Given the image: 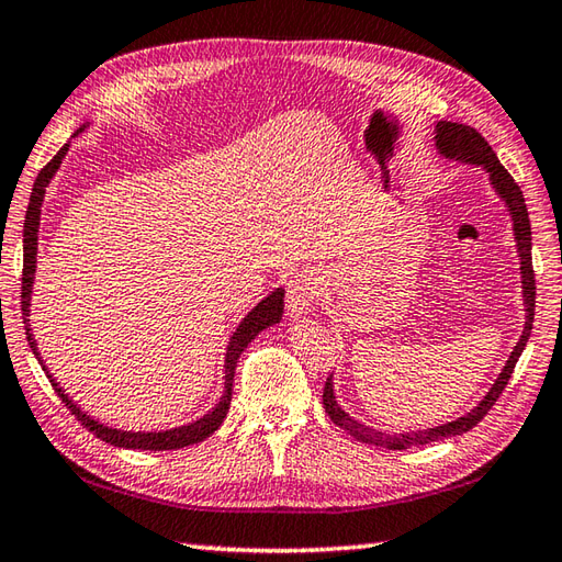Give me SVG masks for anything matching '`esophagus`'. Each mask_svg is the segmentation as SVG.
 Returning <instances> with one entry per match:
<instances>
[{
	"instance_id": "esophagus-1",
	"label": "esophagus",
	"mask_w": 562,
	"mask_h": 562,
	"mask_svg": "<svg viewBox=\"0 0 562 562\" xmlns=\"http://www.w3.org/2000/svg\"><path fill=\"white\" fill-rule=\"evenodd\" d=\"M322 292V278L314 270H302L288 282V314L302 316L312 310Z\"/></svg>"
}]
</instances>
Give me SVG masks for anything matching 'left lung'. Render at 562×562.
Returning a JSON list of instances; mask_svg holds the SVG:
<instances>
[{
    "instance_id": "1",
    "label": "left lung",
    "mask_w": 562,
    "mask_h": 562,
    "mask_svg": "<svg viewBox=\"0 0 562 562\" xmlns=\"http://www.w3.org/2000/svg\"><path fill=\"white\" fill-rule=\"evenodd\" d=\"M436 146L448 158H458V160H465V162L482 165V168L490 172V180L494 184V190H497L502 200L507 202L512 218H514L516 246H519V258H521L526 326H524V334L519 338V344H516L514 353L509 356L507 366H504V370H502V375L497 378V382H494V387L487 392V397L480 402V406H475V409H472L470 414L460 416V419H456V422L436 426V428H428V431L387 436L382 431H375V428H368V426L358 424L356 419H350V416L338 406V402L334 397L331 378H328L326 387H324V409H326L328 416H331V422L344 428V431H348L353 438H358V441H362V443H370V446H378V448H390V450H402V448H414V446L443 441V438L460 436V434L470 431V428H475L482 419H485V414L492 409L494 402L502 397V392H504V387H507V382H509L512 372L516 368V360H519V356L524 353V346H526V340H529L531 328H533L536 278H533V262H531V222H529V212H526L521 187L514 182V178L507 170H504V165L499 162L497 153L490 148V143L482 138V134H477V128L465 126V124H453V121H438V124H436Z\"/></svg>"
}]
</instances>
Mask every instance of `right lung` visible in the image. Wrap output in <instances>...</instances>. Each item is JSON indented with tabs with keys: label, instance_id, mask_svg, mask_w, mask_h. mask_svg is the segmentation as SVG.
I'll return each instance as SVG.
<instances>
[{
	"label": "right lung",
	"instance_id": "obj_1",
	"mask_svg": "<svg viewBox=\"0 0 562 562\" xmlns=\"http://www.w3.org/2000/svg\"><path fill=\"white\" fill-rule=\"evenodd\" d=\"M65 153H68V143L55 153L53 160L48 165H43V170L38 172L36 182H33V192H31V200H29V209H26V222H24V270H21V314H24V324H26V338H29V346L33 350V356L38 358L41 356L36 350V340L31 338V328H29V302H31V284H33V270H36V240H38V218H41V202H43V194H46V184L48 180L55 175V170L60 168V160L65 158ZM282 306H284V292L278 290L272 292L270 296H266L256 310H252L240 326L236 328V334L231 336L228 340V348H226V390H224V397L218 402L212 412H209L204 419L194 422L190 426H180V428H172V431H160V434H128V431H116V428H109L102 426L99 422L90 419V416L82 414L77 409V404H72L68 400V394H63V390L58 387V382L50 380L48 370L43 368L46 372L53 390L58 392V397L63 400V404L68 406V409L75 414V419L82 424V428L87 431H92L99 441H106L112 446L119 448H134V450H178L184 446H194L204 441L206 436H212L222 422L226 419V412H228V404H231V387H234V370H236V362L238 356L244 353V348L250 344L252 338H256L262 328H268L272 324H278L282 318Z\"/></svg>",
	"mask_w": 562,
	"mask_h": 562
}]
</instances>
